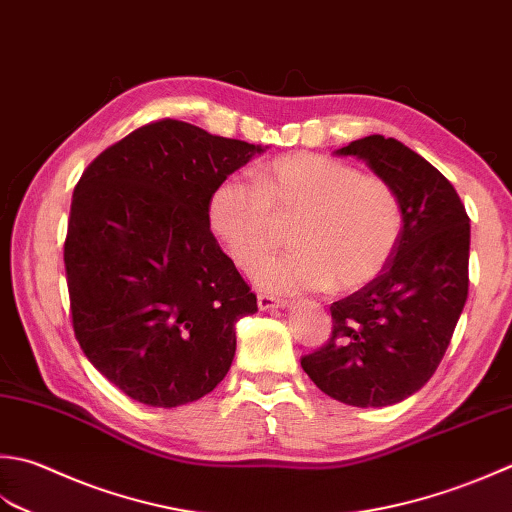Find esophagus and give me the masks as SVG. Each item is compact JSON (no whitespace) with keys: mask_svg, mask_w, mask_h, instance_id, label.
I'll list each match as a JSON object with an SVG mask.
<instances>
[{"mask_svg":"<svg viewBox=\"0 0 512 512\" xmlns=\"http://www.w3.org/2000/svg\"><path fill=\"white\" fill-rule=\"evenodd\" d=\"M257 306H259V310H273V308H284L286 302H284V299L273 297L268 293H259L257 295Z\"/></svg>","mask_w":512,"mask_h":512,"instance_id":"1","label":"esophagus"}]
</instances>
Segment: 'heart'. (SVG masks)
I'll list each match as a JSON object with an SVG mask.
<instances>
[{
  "mask_svg": "<svg viewBox=\"0 0 512 512\" xmlns=\"http://www.w3.org/2000/svg\"><path fill=\"white\" fill-rule=\"evenodd\" d=\"M208 222L242 270H255L293 224L297 250L270 259L257 282L270 293L357 290L384 273L404 233V206L386 179L315 153L277 157L257 182L228 175L208 199Z\"/></svg>",
  "mask_w": 512,
  "mask_h": 512,
  "instance_id": "1",
  "label": "heart"
}]
</instances>
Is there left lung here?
<instances>
[{"label":"left lung","mask_w":512,"mask_h":512,"mask_svg":"<svg viewBox=\"0 0 512 512\" xmlns=\"http://www.w3.org/2000/svg\"><path fill=\"white\" fill-rule=\"evenodd\" d=\"M397 190L404 233L384 273L330 306L328 342L302 357L317 388L359 408L390 406L435 375L468 297L470 219L453 184L384 135L339 148Z\"/></svg>","instance_id":"1"}]
</instances>
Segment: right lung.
<instances>
[{
  "mask_svg": "<svg viewBox=\"0 0 512 512\" xmlns=\"http://www.w3.org/2000/svg\"><path fill=\"white\" fill-rule=\"evenodd\" d=\"M262 146L157 119L102 150L79 177L64 242L75 339L139 404L208 395L257 297L210 230L208 199Z\"/></svg>",
  "mask_w": 512,
  "mask_h": 512,
  "instance_id": "add662e5",
  "label": "right lung"
}]
</instances>
